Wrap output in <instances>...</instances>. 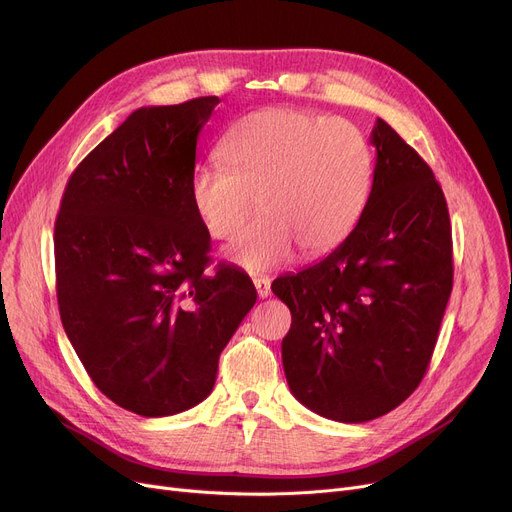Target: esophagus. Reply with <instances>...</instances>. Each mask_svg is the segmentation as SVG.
Masks as SVG:
<instances>
[{
    "label": "esophagus",
    "instance_id": "obj_1",
    "mask_svg": "<svg viewBox=\"0 0 512 512\" xmlns=\"http://www.w3.org/2000/svg\"><path fill=\"white\" fill-rule=\"evenodd\" d=\"M253 284H255V288H257V294H259V299H267L272 294V280L267 278V276H255L253 278Z\"/></svg>",
    "mask_w": 512,
    "mask_h": 512
}]
</instances>
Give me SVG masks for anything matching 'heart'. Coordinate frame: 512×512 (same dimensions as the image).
I'll use <instances>...</instances> for the list:
<instances>
[{
  "mask_svg": "<svg viewBox=\"0 0 512 512\" xmlns=\"http://www.w3.org/2000/svg\"><path fill=\"white\" fill-rule=\"evenodd\" d=\"M224 164L191 178V203L215 240L232 238L257 209L263 215L226 249V259L257 274L301 255L317 257L351 234L371 188V151L346 120L294 107L240 118L220 145Z\"/></svg>",
  "mask_w": 512,
  "mask_h": 512,
  "instance_id": "obj_1",
  "label": "heart"
}]
</instances>
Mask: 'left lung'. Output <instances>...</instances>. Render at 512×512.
I'll return each instance as SVG.
<instances>
[{
	"mask_svg": "<svg viewBox=\"0 0 512 512\" xmlns=\"http://www.w3.org/2000/svg\"><path fill=\"white\" fill-rule=\"evenodd\" d=\"M371 193L353 232L319 263L274 280L292 313L290 392L342 423L382 417L423 380L452 290V234L436 176L382 118Z\"/></svg>",
	"mask_w": 512,
	"mask_h": 512,
	"instance_id": "obj_1",
	"label": "left lung"
}]
</instances>
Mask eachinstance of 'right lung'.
Listing matches in <instances>:
<instances>
[{
  "instance_id": "right-lung-1",
  "label": "right lung",
  "mask_w": 512,
  "mask_h": 512,
  "mask_svg": "<svg viewBox=\"0 0 512 512\" xmlns=\"http://www.w3.org/2000/svg\"><path fill=\"white\" fill-rule=\"evenodd\" d=\"M218 97L132 112L70 176L56 220L62 326L93 384L141 417L193 409L257 301L209 263L191 203L197 141Z\"/></svg>"
}]
</instances>
